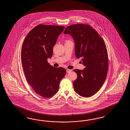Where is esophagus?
Segmentation results:
<instances>
[{"label": "esophagus", "instance_id": "34e87169", "mask_svg": "<svg viewBox=\"0 0 130 130\" xmlns=\"http://www.w3.org/2000/svg\"><path fill=\"white\" fill-rule=\"evenodd\" d=\"M72 71V70H70V69H67V73H70V72H71Z\"/></svg>", "mask_w": 130, "mask_h": 130}]
</instances>
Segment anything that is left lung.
I'll return each instance as SVG.
<instances>
[{
	"mask_svg": "<svg viewBox=\"0 0 130 130\" xmlns=\"http://www.w3.org/2000/svg\"><path fill=\"white\" fill-rule=\"evenodd\" d=\"M63 33L68 34L75 43V55L82 58L83 70H73L77 78L73 83L76 93L89 98L96 93L107 77L108 59L107 47L100 35L88 24H77L67 27Z\"/></svg>",
	"mask_w": 130,
	"mask_h": 130,
	"instance_id": "obj_1",
	"label": "left lung"
}]
</instances>
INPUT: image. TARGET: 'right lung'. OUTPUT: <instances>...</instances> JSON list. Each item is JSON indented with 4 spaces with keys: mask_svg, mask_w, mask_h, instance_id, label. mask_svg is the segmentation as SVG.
<instances>
[{
    "mask_svg": "<svg viewBox=\"0 0 130 130\" xmlns=\"http://www.w3.org/2000/svg\"><path fill=\"white\" fill-rule=\"evenodd\" d=\"M64 27L39 24L27 34L21 50V61L27 81L40 96L50 98L59 90L66 73L63 67H55L47 62L53 47Z\"/></svg>",
    "mask_w": 130,
    "mask_h": 130,
    "instance_id": "obj_1",
    "label": "right lung"
}]
</instances>
